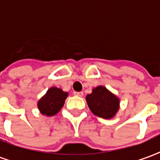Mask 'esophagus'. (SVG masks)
<instances>
[{"instance_id":"obj_1","label":"esophagus","mask_w":160,"mask_h":160,"mask_svg":"<svg viewBox=\"0 0 160 160\" xmlns=\"http://www.w3.org/2000/svg\"><path fill=\"white\" fill-rule=\"evenodd\" d=\"M73 94L81 97V96H83V92H75V91H74V92H73Z\"/></svg>"}]
</instances>
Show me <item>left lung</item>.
I'll return each instance as SVG.
<instances>
[{"instance_id": "left-lung-1", "label": "left lung", "mask_w": 160, "mask_h": 160, "mask_svg": "<svg viewBox=\"0 0 160 160\" xmlns=\"http://www.w3.org/2000/svg\"><path fill=\"white\" fill-rule=\"evenodd\" d=\"M86 100L90 110L95 116L105 119L112 118L119 108V99L102 86L93 89Z\"/></svg>"}]
</instances>
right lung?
<instances>
[{"label": "right lung", "mask_w": 160, "mask_h": 160, "mask_svg": "<svg viewBox=\"0 0 160 160\" xmlns=\"http://www.w3.org/2000/svg\"><path fill=\"white\" fill-rule=\"evenodd\" d=\"M67 95L68 94L63 92L61 89L55 87L51 88L46 94L39 100L38 103L39 110L43 115L49 117L56 115L64 106Z\"/></svg>", "instance_id": "1"}]
</instances>
